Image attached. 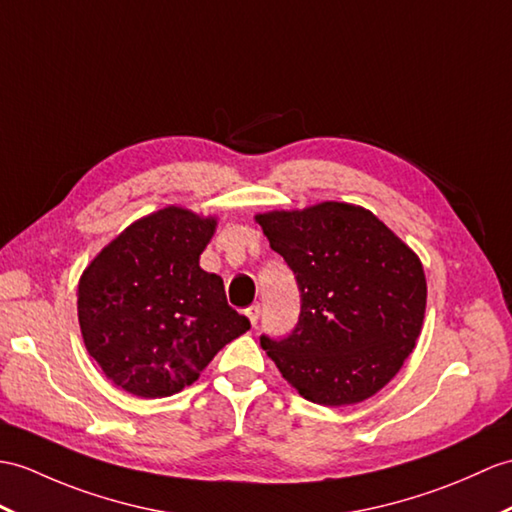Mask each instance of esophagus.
I'll return each instance as SVG.
<instances>
[{
	"label": "esophagus",
	"instance_id": "esophagus-1",
	"mask_svg": "<svg viewBox=\"0 0 512 512\" xmlns=\"http://www.w3.org/2000/svg\"><path fill=\"white\" fill-rule=\"evenodd\" d=\"M246 316H248V320H251L253 325H257L259 323V316H261V305L259 303H255V305H251L246 310Z\"/></svg>",
	"mask_w": 512,
	"mask_h": 512
}]
</instances>
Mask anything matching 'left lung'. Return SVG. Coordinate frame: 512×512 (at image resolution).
Masks as SVG:
<instances>
[{
    "instance_id": "1",
    "label": "left lung",
    "mask_w": 512,
    "mask_h": 512,
    "mask_svg": "<svg viewBox=\"0 0 512 512\" xmlns=\"http://www.w3.org/2000/svg\"><path fill=\"white\" fill-rule=\"evenodd\" d=\"M255 220L301 292L299 323L285 338L261 336V347L320 406L373 397L421 334L427 283L419 257L371 211L347 202Z\"/></svg>"
}]
</instances>
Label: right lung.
Returning a JSON list of instances; mask_svg holds the SVG:
<instances>
[{"mask_svg":"<svg viewBox=\"0 0 512 512\" xmlns=\"http://www.w3.org/2000/svg\"><path fill=\"white\" fill-rule=\"evenodd\" d=\"M213 231L216 218L165 207L130 224L82 272V340L115 386L170 397L251 329L227 303L222 279L198 264Z\"/></svg>","mask_w":512,"mask_h":512,"instance_id":"obj_1","label":"right lung"}]
</instances>
